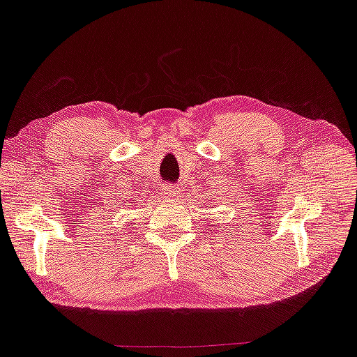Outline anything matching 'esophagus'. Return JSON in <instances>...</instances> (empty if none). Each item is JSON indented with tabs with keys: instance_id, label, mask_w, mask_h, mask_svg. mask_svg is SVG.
Returning <instances> with one entry per match:
<instances>
[{
	"instance_id": "esophagus-1",
	"label": "esophagus",
	"mask_w": 357,
	"mask_h": 357,
	"mask_svg": "<svg viewBox=\"0 0 357 357\" xmlns=\"http://www.w3.org/2000/svg\"><path fill=\"white\" fill-rule=\"evenodd\" d=\"M162 195H163V199H167V200L178 199V197H179V188H176V185H163V188H162Z\"/></svg>"
}]
</instances>
